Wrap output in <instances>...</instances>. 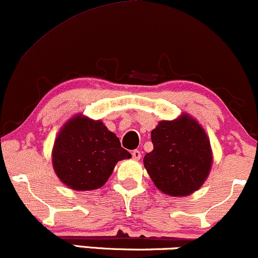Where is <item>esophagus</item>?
Here are the masks:
<instances>
[{
  "label": "esophagus",
  "mask_w": 258,
  "mask_h": 258,
  "mask_svg": "<svg viewBox=\"0 0 258 258\" xmlns=\"http://www.w3.org/2000/svg\"><path fill=\"white\" fill-rule=\"evenodd\" d=\"M132 155H133V158L135 159V160H139V159L141 158V152H140L139 149H134V151H133Z\"/></svg>",
  "instance_id": "1"
}]
</instances>
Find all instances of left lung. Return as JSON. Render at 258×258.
Instances as JSON below:
<instances>
[{
  "mask_svg": "<svg viewBox=\"0 0 258 258\" xmlns=\"http://www.w3.org/2000/svg\"><path fill=\"white\" fill-rule=\"evenodd\" d=\"M153 151L144 165L159 190L170 196L196 191L208 176L212 149L202 126L184 114L176 120H161L152 130Z\"/></svg>",
  "mask_w": 258,
  "mask_h": 258,
  "instance_id": "obj_1",
  "label": "left lung"
}]
</instances>
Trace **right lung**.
<instances>
[{"label": "right lung", "mask_w": 258, "mask_h": 258, "mask_svg": "<svg viewBox=\"0 0 258 258\" xmlns=\"http://www.w3.org/2000/svg\"><path fill=\"white\" fill-rule=\"evenodd\" d=\"M132 154L100 120L76 116L63 126L52 151L53 170L67 186L94 190L103 186L114 165Z\"/></svg>", "instance_id": "add662e5"}]
</instances>
